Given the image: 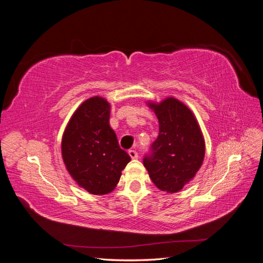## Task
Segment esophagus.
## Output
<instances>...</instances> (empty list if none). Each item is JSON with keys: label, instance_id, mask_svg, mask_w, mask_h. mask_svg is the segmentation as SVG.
Here are the masks:
<instances>
[{"label": "esophagus", "instance_id": "obj_1", "mask_svg": "<svg viewBox=\"0 0 263 263\" xmlns=\"http://www.w3.org/2000/svg\"><path fill=\"white\" fill-rule=\"evenodd\" d=\"M128 155L130 156L132 159H137L138 158V154L136 153V150H129Z\"/></svg>", "mask_w": 263, "mask_h": 263}]
</instances>
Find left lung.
Wrapping results in <instances>:
<instances>
[{"label":"left lung","instance_id":"1","mask_svg":"<svg viewBox=\"0 0 263 263\" xmlns=\"http://www.w3.org/2000/svg\"><path fill=\"white\" fill-rule=\"evenodd\" d=\"M159 122L153 154L144 165L154 184L166 193H177L192 181L203 164L205 140L194 113L180 100L168 97L147 101Z\"/></svg>","mask_w":263,"mask_h":263}]
</instances>
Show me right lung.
Instances as JSON below:
<instances>
[{"label":"right lung","instance_id":"obj_1","mask_svg":"<svg viewBox=\"0 0 263 263\" xmlns=\"http://www.w3.org/2000/svg\"><path fill=\"white\" fill-rule=\"evenodd\" d=\"M110 104L102 97L85 100L69 119L61 140L66 169L77 184L94 195L110 193L130 161L109 126Z\"/></svg>","mask_w":263,"mask_h":263}]
</instances>
